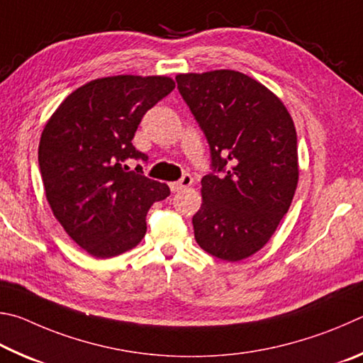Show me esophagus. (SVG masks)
<instances>
[{
    "instance_id": "34e87169",
    "label": "esophagus",
    "mask_w": 363,
    "mask_h": 363,
    "mask_svg": "<svg viewBox=\"0 0 363 363\" xmlns=\"http://www.w3.org/2000/svg\"><path fill=\"white\" fill-rule=\"evenodd\" d=\"M191 185H193V177L189 174H185L178 182L170 183V189L172 191H182V189H185Z\"/></svg>"
}]
</instances>
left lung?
Returning <instances> with one entry per match:
<instances>
[{"instance_id":"8db88e82","label":"left lung","mask_w":363,"mask_h":363,"mask_svg":"<svg viewBox=\"0 0 363 363\" xmlns=\"http://www.w3.org/2000/svg\"><path fill=\"white\" fill-rule=\"evenodd\" d=\"M211 146L194 238L207 253L239 262L268 242L298 185L296 130L268 87L234 69L177 76Z\"/></svg>"}]
</instances>
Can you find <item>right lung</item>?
Returning <instances> with one entry per match:
<instances>
[{"mask_svg":"<svg viewBox=\"0 0 363 363\" xmlns=\"http://www.w3.org/2000/svg\"><path fill=\"white\" fill-rule=\"evenodd\" d=\"M175 89L167 76L119 74L94 79L62 101L41 133L38 162L54 217L81 249L111 258L146 233L152 202L170 194L143 175L148 161L132 138L150 108Z\"/></svg>","mask_w":363,"mask_h":363,"instance_id":"obj_1","label":"right lung"}]
</instances>
